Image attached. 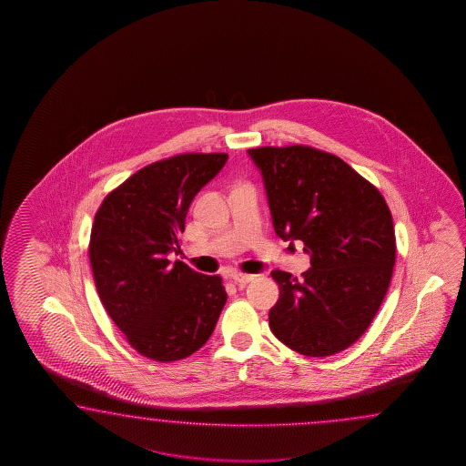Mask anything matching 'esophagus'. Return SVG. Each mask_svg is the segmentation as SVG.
I'll return each mask as SVG.
<instances>
[{"label":"esophagus","mask_w":466,"mask_h":466,"mask_svg":"<svg viewBox=\"0 0 466 466\" xmlns=\"http://www.w3.org/2000/svg\"><path fill=\"white\" fill-rule=\"evenodd\" d=\"M229 277H231L233 281H237V283H248V281H251L255 278L253 275H245V273H239V271H233Z\"/></svg>","instance_id":"34e87169"}]
</instances>
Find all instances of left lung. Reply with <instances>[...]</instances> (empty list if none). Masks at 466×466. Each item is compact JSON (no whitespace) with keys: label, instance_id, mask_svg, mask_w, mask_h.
Here are the masks:
<instances>
[{"label":"left lung","instance_id":"left-lung-1","mask_svg":"<svg viewBox=\"0 0 466 466\" xmlns=\"http://www.w3.org/2000/svg\"><path fill=\"white\" fill-rule=\"evenodd\" d=\"M259 169L273 228L303 241L311 268L275 269L273 335L307 357H329L361 337L387 295L395 267L387 201L343 159L309 147L248 149Z\"/></svg>","mask_w":466,"mask_h":466}]
</instances>
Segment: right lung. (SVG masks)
<instances>
[{"mask_svg": "<svg viewBox=\"0 0 466 466\" xmlns=\"http://www.w3.org/2000/svg\"><path fill=\"white\" fill-rule=\"evenodd\" d=\"M227 159L188 153L153 163L111 191L95 217L89 261L99 299L143 357H189L217 327L228 298L221 278L168 255H178L191 201Z\"/></svg>", "mask_w": 466, "mask_h": 466, "instance_id": "add662e5", "label": "right lung"}]
</instances>
